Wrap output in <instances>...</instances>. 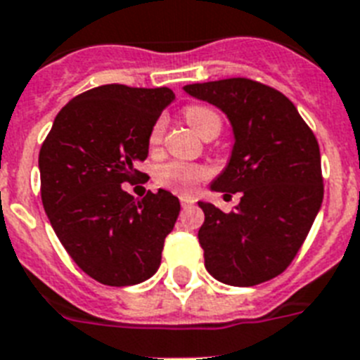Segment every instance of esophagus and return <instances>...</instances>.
<instances>
[{
  "instance_id": "esophagus-1",
  "label": "esophagus",
  "mask_w": 360,
  "mask_h": 360,
  "mask_svg": "<svg viewBox=\"0 0 360 360\" xmlns=\"http://www.w3.org/2000/svg\"><path fill=\"white\" fill-rule=\"evenodd\" d=\"M180 202H182V206H189V204H193L195 200L191 197H186V195H182V197H180Z\"/></svg>"
}]
</instances>
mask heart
Here are the masks:
<instances>
[{"label": "heart", "mask_w": 360, "mask_h": 360, "mask_svg": "<svg viewBox=\"0 0 360 360\" xmlns=\"http://www.w3.org/2000/svg\"><path fill=\"white\" fill-rule=\"evenodd\" d=\"M184 117L188 120V124L197 131L200 137H210V135H217L221 131V126H223V120H221V115L215 111L214 108H208V105H189L184 111ZM163 130H165V122L162 119L158 120L156 124L152 126L150 137H148V143L150 146H158L162 143ZM158 182L165 186V188H171L178 193H191L198 184L202 182L206 178V171L202 167L191 165V163H167L163 165L160 171H158Z\"/></svg>", "instance_id": "heart-1"}]
</instances>
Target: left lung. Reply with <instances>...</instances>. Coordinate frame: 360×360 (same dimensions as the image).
Returning <instances> with one entry per match:
<instances>
[{"label": "left lung", "instance_id": "left-lung-1", "mask_svg": "<svg viewBox=\"0 0 360 360\" xmlns=\"http://www.w3.org/2000/svg\"><path fill=\"white\" fill-rule=\"evenodd\" d=\"M184 91L229 117L234 146L212 191L241 193L225 214L198 202L204 266L230 286L277 277L303 245L323 200L320 146L295 105L277 89L247 77L193 83Z\"/></svg>", "mask_w": 360, "mask_h": 360}]
</instances>
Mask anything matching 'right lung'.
I'll return each mask as SVG.
<instances>
[{"label": "right lung", "mask_w": 360, "mask_h": 360, "mask_svg": "<svg viewBox=\"0 0 360 360\" xmlns=\"http://www.w3.org/2000/svg\"><path fill=\"white\" fill-rule=\"evenodd\" d=\"M174 100L171 89L102 85L57 113L39 154L40 195L57 238L89 277L108 286L150 278L162 264L180 200L160 189H122L143 172L152 126Z\"/></svg>", "instance_id": "add662e5"}]
</instances>
